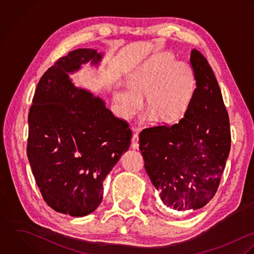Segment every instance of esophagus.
I'll use <instances>...</instances> for the list:
<instances>
[{
  "instance_id": "esophagus-1",
  "label": "esophagus",
  "mask_w": 254,
  "mask_h": 254,
  "mask_svg": "<svg viewBox=\"0 0 254 254\" xmlns=\"http://www.w3.org/2000/svg\"><path fill=\"white\" fill-rule=\"evenodd\" d=\"M131 147L133 149H138L139 148V144H138V134L134 133L131 137Z\"/></svg>"
}]
</instances>
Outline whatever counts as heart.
<instances>
[{
	"instance_id": "b5f03b06",
	"label": "heart",
	"mask_w": 254,
	"mask_h": 254,
	"mask_svg": "<svg viewBox=\"0 0 254 254\" xmlns=\"http://www.w3.org/2000/svg\"><path fill=\"white\" fill-rule=\"evenodd\" d=\"M128 90H116L113 97L117 113L127 119L140 107L162 124L181 120L192 100L195 79L191 68L177 63L175 57L165 53L153 57L134 70L127 79ZM151 122L145 118L144 123Z\"/></svg>"
}]
</instances>
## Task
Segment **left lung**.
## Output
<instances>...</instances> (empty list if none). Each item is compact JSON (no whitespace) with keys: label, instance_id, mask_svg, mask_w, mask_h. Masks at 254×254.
Returning <instances> with one entry per match:
<instances>
[{"label":"left lung","instance_id":"8db88e82","mask_svg":"<svg viewBox=\"0 0 254 254\" xmlns=\"http://www.w3.org/2000/svg\"><path fill=\"white\" fill-rule=\"evenodd\" d=\"M190 64L196 89L184 118L139 134L146 173L162 202L178 216L213 198L231 149L229 115L214 72L195 49Z\"/></svg>","mask_w":254,"mask_h":254}]
</instances>
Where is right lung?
Instances as JSON below:
<instances>
[{"label":"right lung","instance_id":"right-lung-1","mask_svg":"<svg viewBox=\"0 0 254 254\" xmlns=\"http://www.w3.org/2000/svg\"><path fill=\"white\" fill-rule=\"evenodd\" d=\"M102 58L86 48L60 58L40 78L28 114L27 157L36 184L45 202L72 217L99 206L104 180L130 145L127 122L69 77Z\"/></svg>","mask_w":254,"mask_h":254}]
</instances>
